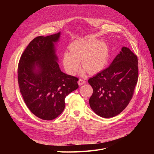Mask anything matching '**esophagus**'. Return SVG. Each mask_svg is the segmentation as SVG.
Masks as SVG:
<instances>
[{
	"mask_svg": "<svg viewBox=\"0 0 154 154\" xmlns=\"http://www.w3.org/2000/svg\"><path fill=\"white\" fill-rule=\"evenodd\" d=\"M78 84L79 85H82L84 84H85V80L83 79H79V81H78Z\"/></svg>",
	"mask_w": 154,
	"mask_h": 154,
	"instance_id": "34e87169",
	"label": "esophagus"
}]
</instances>
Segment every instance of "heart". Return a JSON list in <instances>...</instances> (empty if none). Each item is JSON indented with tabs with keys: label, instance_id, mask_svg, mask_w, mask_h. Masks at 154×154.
<instances>
[{
	"label": "heart",
	"instance_id": "b5f03b06",
	"mask_svg": "<svg viewBox=\"0 0 154 154\" xmlns=\"http://www.w3.org/2000/svg\"><path fill=\"white\" fill-rule=\"evenodd\" d=\"M70 51L62 55L63 66L67 74L75 75L80 67V60L84 67L82 73L89 71L95 74L102 70L107 63L109 51L106 44L95 38H81L70 45Z\"/></svg>",
	"mask_w": 154,
	"mask_h": 154
}]
</instances>
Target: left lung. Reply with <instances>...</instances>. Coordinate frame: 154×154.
Masks as SVG:
<instances>
[{
    "instance_id": "obj_1",
    "label": "left lung",
    "mask_w": 154,
    "mask_h": 154,
    "mask_svg": "<svg viewBox=\"0 0 154 154\" xmlns=\"http://www.w3.org/2000/svg\"><path fill=\"white\" fill-rule=\"evenodd\" d=\"M138 75L137 56L128 48L122 47L109 67L88 80L93 88L89 99L92 110L103 118L119 114L132 97Z\"/></svg>"
}]
</instances>
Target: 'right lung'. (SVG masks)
Returning <instances> with one entry per match:
<instances>
[{
  "instance_id": "add662e5",
  "label": "right lung",
  "mask_w": 154,
  "mask_h": 154,
  "mask_svg": "<svg viewBox=\"0 0 154 154\" xmlns=\"http://www.w3.org/2000/svg\"><path fill=\"white\" fill-rule=\"evenodd\" d=\"M60 34L32 40L19 62L18 82L23 100L32 114L46 120L61 114L65 99L79 87V79L62 72L57 63L55 45Z\"/></svg>"
}]
</instances>
